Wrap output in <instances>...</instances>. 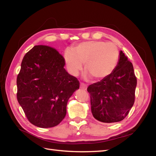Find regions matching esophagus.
Returning <instances> with one entry per match:
<instances>
[{
	"label": "esophagus",
	"mask_w": 156,
	"mask_h": 156,
	"mask_svg": "<svg viewBox=\"0 0 156 156\" xmlns=\"http://www.w3.org/2000/svg\"><path fill=\"white\" fill-rule=\"evenodd\" d=\"M80 88L82 90H87V86L84 83H80Z\"/></svg>",
	"instance_id": "1"
}]
</instances>
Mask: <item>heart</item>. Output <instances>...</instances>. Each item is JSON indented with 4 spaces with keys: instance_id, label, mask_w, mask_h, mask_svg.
<instances>
[{
    "instance_id": "1",
    "label": "heart",
    "mask_w": 156,
    "mask_h": 156,
    "mask_svg": "<svg viewBox=\"0 0 156 156\" xmlns=\"http://www.w3.org/2000/svg\"><path fill=\"white\" fill-rule=\"evenodd\" d=\"M120 54L118 47L114 43L91 41L76 45L72 51H66L64 59L72 75L78 76L84 63L85 76L101 80L110 75L116 68Z\"/></svg>"
}]
</instances>
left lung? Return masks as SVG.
Segmentation results:
<instances>
[{"label":"left lung","instance_id":"8db88e82","mask_svg":"<svg viewBox=\"0 0 156 156\" xmlns=\"http://www.w3.org/2000/svg\"><path fill=\"white\" fill-rule=\"evenodd\" d=\"M120 53L118 65L112 74L87 88L91 112L101 122H118L124 120L135 103L136 77L133 63L122 51Z\"/></svg>","mask_w":156,"mask_h":156}]
</instances>
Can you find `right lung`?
<instances>
[{
	"label": "right lung",
	"mask_w": 156,
	"mask_h": 156,
	"mask_svg": "<svg viewBox=\"0 0 156 156\" xmlns=\"http://www.w3.org/2000/svg\"><path fill=\"white\" fill-rule=\"evenodd\" d=\"M65 59L55 48L34 46L23 57L17 77V99L30 123L55 126L66 115L67 103L80 87L64 69Z\"/></svg>",
	"instance_id": "obj_1"
}]
</instances>
